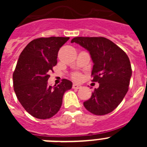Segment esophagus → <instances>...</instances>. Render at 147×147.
<instances>
[{
  "label": "esophagus",
  "mask_w": 147,
  "mask_h": 147,
  "mask_svg": "<svg viewBox=\"0 0 147 147\" xmlns=\"http://www.w3.org/2000/svg\"><path fill=\"white\" fill-rule=\"evenodd\" d=\"M81 88L82 85H78V84H76V83H74V84L73 85V88H74V89H80V88Z\"/></svg>",
  "instance_id": "34e87169"
}]
</instances>
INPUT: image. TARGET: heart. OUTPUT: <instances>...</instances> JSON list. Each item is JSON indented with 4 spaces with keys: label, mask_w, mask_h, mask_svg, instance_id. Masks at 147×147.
I'll return each mask as SVG.
<instances>
[{
    "label": "heart",
    "mask_w": 147,
    "mask_h": 147,
    "mask_svg": "<svg viewBox=\"0 0 147 147\" xmlns=\"http://www.w3.org/2000/svg\"><path fill=\"white\" fill-rule=\"evenodd\" d=\"M73 78L76 80H79L80 79V75L79 74H74L73 76Z\"/></svg>",
    "instance_id": "1"
}]
</instances>
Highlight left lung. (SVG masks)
Here are the masks:
<instances>
[{
  "instance_id": "8db88e82",
  "label": "left lung",
  "mask_w": 147,
  "mask_h": 147,
  "mask_svg": "<svg viewBox=\"0 0 147 147\" xmlns=\"http://www.w3.org/2000/svg\"><path fill=\"white\" fill-rule=\"evenodd\" d=\"M71 42L89 51L93 62L92 81L99 83L84 106L94 115L110 113L122 102L129 89L132 68L128 56L105 37H78L72 39Z\"/></svg>"
}]
</instances>
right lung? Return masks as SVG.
I'll use <instances>...</instances> for the list:
<instances>
[{"instance_id": "obj_1", "label": "right lung", "mask_w": 147, "mask_h": 147, "mask_svg": "<svg viewBox=\"0 0 147 147\" xmlns=\"http://www.w3.org/2000/svg\"><path fill=\"white\" fill-rule=\"evenodd\" d=\"M69 37H41L32 40L20 54L13 74L14 90L18 101L29 114L39 119L54 116L62 106L65 91L72 88L63 79L58 85L49 86V72L57 63L59 49Z\"/></svg>"}]
</instances>
